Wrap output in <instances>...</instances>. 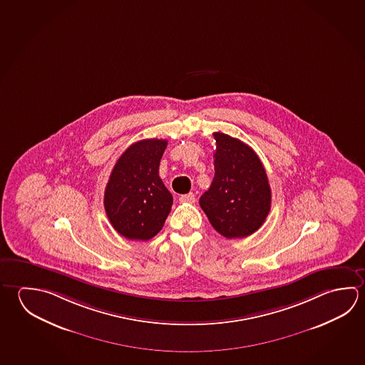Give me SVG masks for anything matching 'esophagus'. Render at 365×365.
<instances>
[{"label":"esophagus","mask_w":365,"mask_h":365,"mask_svg":"<svg viewBox=\"0 0 365 365\" xmlns=\"http://www.w3.org/2000/svg\"><path fill=\"white\" fill-rule=\"evenodd\" d=\"M180 202H187V204H193L196 201V197L193 193H187V195H182L180 197Z\"/></svg>","instance_id":"1"}]
</instances>
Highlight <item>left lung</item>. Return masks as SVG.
<instances>
[{"label":"left lung","instance_id":"obj_1","mask_svg":"<svg viewBox=\"0 0 365 365\" xmlns=\"http://www.w3.org/2000/svg\"><path fill=\"white\" fill-rule=\"evenodd\" d=\"M215 175L200 197L211 225L225 238L252 235L268 217L272 191L262 163L252 148L222 132L212 133Z\"/></svg>","mask_w":365,"mask_h":365}]
</instances>
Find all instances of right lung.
Returning a JSON list of instances; mask_svg holds the SVG:
<instances>
[{
  "instance_id": "1",
  "label": "right lung",
  "mask_w": 365,
  "mask_h": 365,
  "mask_svg": "<svg viewBox=\"0 0 365 365\" xmlns=\"http://www.w3.org/2000/svg\"><path fill=\"white\" fill-rule=\"evenodd\" d=\"M167 140H142L116 161L105 190L103 206L114 230L128 240L148 241L165 223L173 196L159 177Z\"/></svg>"
}]
</instances>
